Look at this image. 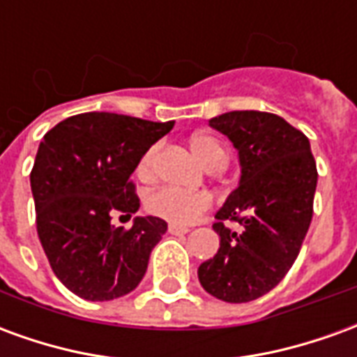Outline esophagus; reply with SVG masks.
<instances>
[{"mask_svg": "<svg viewBox=\"0 0 357 357\" xmlns=\"http://www.w3.org/2000/svg\"><path fill=\"white\" fill-rule=\"evenodd\" d=\"M168 231H170L172 235H185V233H189V227H185V225L170 224L168 225Z\"/></svg>", "mask_w": 357, "mask_h": 357, "instance_id": "34e87169", "label": "esophagus"}]
</instances>
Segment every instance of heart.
<instances>
[{
	"label": "heart",
	"mask_w": 357,
	"mask_h": 357,
	"mask_svg": "<svg viewBox=\"0 0 357 357\" xmlns=\"http://www.w3.org/2000/svg\"><path fill=\"white\" fill-rule=\"evenodd\" d=\"M193 155L206 170H222L229 162V149L225 147L216 135L197 133L189 141ZM158 145L149 147L137 162V176L141 179H151L155 176ZM212 204L208 193L202 191H183L178 187H160L149 195L145 206L151 214L162 218L176 225L193 224L202 212H206Z\"/></svg>",
	"instance_id": "1"
}]
</instances>
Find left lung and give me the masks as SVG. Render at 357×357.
Listing matches in <instances>:
<instances>
[{
	"label": "left lung",
	"mask_w": 357,
	"mask_h": 357,
	"mask_svg": "<svg viewBox=\"0 0 357 357\" xmlns=\"http://www.w3.org/2000/svg\"><path fill=\"white\" fill-rule=\"evenodd\" d=\"M210 126L239 151L241 181L216 212L220 248L199 266V281L212 296L241 304L277 287L296 260L314 216L317 168L306 135L277 114L233 110Z\"/></svg>",
	"instance_id": "1"
}]
</instances>
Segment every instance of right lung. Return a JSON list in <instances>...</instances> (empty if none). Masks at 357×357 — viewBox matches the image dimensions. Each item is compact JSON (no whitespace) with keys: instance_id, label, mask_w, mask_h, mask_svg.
I'll return each mask as SVG.
<instances>
[{"instance_id":"1","label":"right lung","mask_w":357,"mask_h":357,"mask_svg":"<svg viewBox=\"0 0 357 357\" xmlns=\"http://www.w3.org/2000/svg\"><path fill=\"white\" fill-rule=\"evenodd\" d=\"M172 128L174 122L84 112L43 135L30 172L36 227L53 273L76 296L105 302L141 283L168 224L137 216L124 229L110 220L139 210L130 176Z\"/></svg>"}]
</instances>
